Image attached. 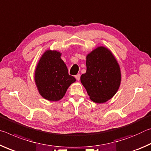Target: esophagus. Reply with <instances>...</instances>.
<instances>
[{
  "mask_svg": "<svg viewBox=\"0 0 151 151\" xmlns=\"http://www.w3.org/2000/svg\"><path fill=\"white\" fill-rule=\"evenodd\" d=\"M76 78L78 81L80 80V74H77V75L76 76Z\"/></svg>",
  "mask_w": 151,
  "mask_h": 151,
  "instance_id": "obj_1",
  "label": "esophagus"
}]
</instances>
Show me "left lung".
<instances>
[{
	"mask_svg": "<svg viewBox=\"0 0 151 151\" xmlns=\"http://www.w3.org/2000/svg\"><path fill=\"white\" fill-rule=\"evenodd\" d=\"M87 70L80 80L93 102L104 103L112 98L120 87V66L112 52L98 47L86 56Z\"/></svg>",
	"mask_w": 151,
	"mask_h": 151,
	"instance_id": "obj_1",
	"label": "left lung"
}]
</instances>
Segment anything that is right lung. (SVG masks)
Instances as JSON below:
<instances>
[{"label": "right lung", "mask_w": 151, "mask_h": 151, "mask_svg": "<svg viewBox=\"0 0 151 151\" xmlns=\"http://www.w3.org/2000/svg\"><path fill=\"white\" fill-rule=\"evenodd\" d=\"M61 53L47 50L39 59L35 71V81L42 97L49 101H58L65 96L76 78L70 76Z\"/></svg>", "instance_id": "add662e5"}]
</instances>
